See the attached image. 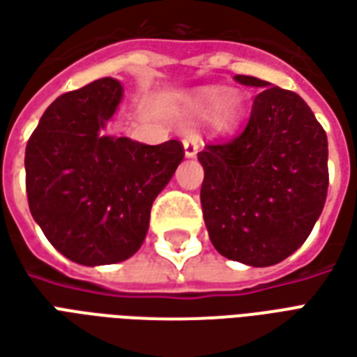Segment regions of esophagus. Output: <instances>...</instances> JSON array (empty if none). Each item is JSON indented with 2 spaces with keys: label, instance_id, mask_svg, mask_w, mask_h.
I'll list each match as a JSON object with an SVG mask.
<instances>
[{
  "label": "esophagus",
  "instance_id": "obj_1",
  "mask_svg": "<svg viewBox=\"0 0 357 357\" xmlns=\"http://www.w3.org/2000/svg\"><path fill=\"white\" fill-rule=\"evenodd\" d=\"M202 139L197 135V133H189L185 139H183V149H185V156L187 158H193L197 153H199V149H201Z\"/></svg>",
  "mask_w": 357,
  "mask_h": 357
}]
</instances>
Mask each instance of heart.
Masks as SVG:
<instances>
[{
  "instance_id": "1",
  "label": "heart",
  "mask_w": 357,
  "mask_h": 357,
  "mask_svg": "<svg viewBox=\"0 0 357 357\" xmlns=\"http://www.w3.org/2000/svg\"><path fill=\"white\" fill-rule=\"evenodd\" d=\"M247 110V99L237 89L208 86L195 91L185 101V114L191 118L208 116L218 130H231L239 124Z\"/></svg>"
}]
</instances>
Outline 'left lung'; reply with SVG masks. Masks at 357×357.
<instances>
[{
    "mask_svg": "<svg viewBox=\"0 0 357 357\" xmlns=\"http://www.w3.org/2000/svg\"><path fill=\"white\" fill-rule=\"evenodd\" d=\"M247 128L199 153L201 204L210 241L229 260L252 268L283 262L314 229L327 199V135L300 95L255 76Z\"/></svg>",
    "mask_w": 357,
    "mask_h": 357,
    "instance_id": "obj_1",
    "label": "left lung"
}]
</instances>
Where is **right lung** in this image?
<instances>
[{"label": "right lung", "mask_w": 357, "mask_h": 357, "mask_svg": "<svg viewBox=\"0 0 357 357\" xmlns=\"http://www.w3.org/2000/svg\"><path fill=\"white\" fill-rule=\"evenodd\" d=\"M124 88L95 80L51 102L24 155L28 206L59 252L82 266L124 262L149 231L151 206L183 160L176 139L102 135Z\"/></svg>", "instance_id": "obj_1"}]
</instances>
